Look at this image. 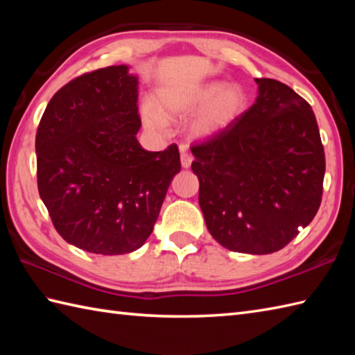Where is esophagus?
<instances>
[{
  "mask_svg": "<svg viewBox=\"0 0 355 355\" xmlns=\"http://www.w3.org/2000/svg\"><path fill=\"white\" fill-rule=\"evenodd\" d=\"M191 164H192V155L187 154L186 150H183V153H182V166L184 169H187V168H191Z\"/></svg>",
  "mask_w": 355,
  "mask_h": 355,
  "instance_id": "1",
  "label": "esophagus"
}]
</instances>
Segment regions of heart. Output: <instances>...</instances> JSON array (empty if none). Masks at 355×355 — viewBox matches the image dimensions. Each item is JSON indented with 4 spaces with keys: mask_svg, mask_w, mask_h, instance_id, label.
Listing matches in <instances>:
<instances>
[{
    "mask_svg": "<svg viewBox=\"0 0 355 355\" xmlns=\"http://www.w3.org/2000/svg\"><path fill=\"white\" fill-rule=\"evenodd\" d=\"M247 96L238 85L210 80L189 88H160L153 96V107L141 108L143 123L150 131L163 132L164 122H180L202 111L191 125L193 139L207 140L223 132L243 114Z\"/></svg>",
    "mask_w": 355,
    "mask_h": 355,
    "instance_id": "heart-1",
    "label": "heart"
}]
</instances>
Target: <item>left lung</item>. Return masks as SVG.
Wrapping results in <instances>:
<instances>
[{
    "mask_svg": "<svg viewBox=\"0 0 355 355\" xmlns=\"http://www.w3.org/2000/svg\"><path fill=\"white\" fill-rule=\"evenodd\" d=\"M214 139L191 148L207 229L232 252L281 250L313 221L322 201L325 153L305 99L275 79Z\"/></svg>",
    "mask_w": 355,
    "mask_h": 355,
    "instance_id": "obj_1",
    "label": "left lung"
}]
</instances>
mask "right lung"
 <instances>
[{
  "label": "right lung",
  "instance_id": "1",
  "mask_svg": "<svg viewBox=\"0 0 355 355\" xmlns=\"http://www.w3.org/2000/svg\"><path fill=\"white\" fill-rule=\"evenodd\" d=\"M139 78L111 65L73 79L51 97L36 132L37 189L67 243L123 254L146 243L182 169L177 145L137 140Z\"/></svg>",
  "mask_w": 355,
  "mask_h": 355
}]
</instances>
